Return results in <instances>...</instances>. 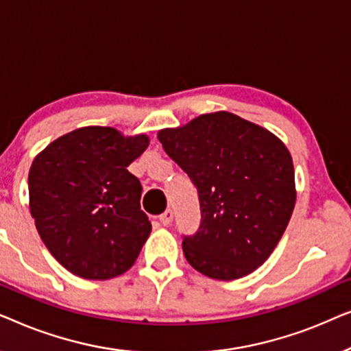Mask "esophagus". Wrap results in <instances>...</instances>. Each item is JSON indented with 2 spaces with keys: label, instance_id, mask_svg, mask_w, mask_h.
Returning a JSON list of instances; mask_svg holds the SVG:
<instances>
[{
  "label": "esophagus",
  "instance_id": "obj_1",
  "mask_svg": "<svg viewBox=\"0 0 351 351\" xmlns=\"http://www.w3.org/2000/svg\"><path fill=\"white\" fill-rule=\"evenodd\" d=\"M172 219H174V213H172L171 209H167V210H165V213L161 214V217H160V220H161V223L165 225V227H167V225H171V222H172Z\"/></svg>",
  "mask_w": 351,
  "mask_h": 351
}]
</instances>
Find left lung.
<instances>
[{
  "mask_svg": "<svg viewBox=\"0 0 351 351\" xmlns=\"http://www.w3.org/2000/svg\"><path fill=\"white\" fill-rule=\"evenodd\" d=\"M158 141L198 189L199 230L182 243L190 265L220 281L261 267L295 206L294 165L285 143L230 112L161 129Z\"/></svg>",
  "mask_w": 351,
  "mask_h": 351,
  "instance_id": "8db88e82",
  "label": "left lung"
}]
</instances>
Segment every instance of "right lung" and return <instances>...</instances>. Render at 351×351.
<instances>
[{
    "mask_svg": "<svg viewBox=\"0 0 351 351\" xmlns=\"http://www.w3.org/2000/svg\"><path fill=\"white\" fill-rule=\"evenodd\" d=\"M147 134L86 126L56 138L28 172L30 213L57 262L84 280H110L137 261L152 223L142 185L128 166L147 150Z\"/></svg>",
    "mask_w": 351,
    "mask_h": 351,
    "instance_id": "obj_1",
    "label": "right lung"
}]
</instances>
